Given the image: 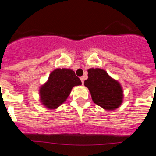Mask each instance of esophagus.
<instances>
[{"label": "esophagus", "mask_w": 156, "mask_h": 156, "mask_svg": "<svg viewBox=\"0 0 156 156\" xmlns=\"http://www.w3.org/2000/svg\"><path fill=\"white\" fill-rule=\"evenodd\" d=\"M80 80H81L82 84H83V83H84V78H83V77H80Z\"/></svg>", "instance_id": "esophagus-1"}]
</instances>
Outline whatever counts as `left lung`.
<instances>
[{
  "mask_svg": "<svg viewBox=\"0 0 156 156\" xmlns=\"http://www.w3.org/2000/svg\"><path fill=\"white\" fill-rule=\"evenodd\" d=\"M84 86L89 89L93 102L104 110L114 111L120 107L124 98L121 83L103 69L90 68Z\"/></svg>",
  "mask_w": 156,
  "mask_h": 156,
  "instance_id": "obj_1",
  "label": "left lung"
}]
</instances>
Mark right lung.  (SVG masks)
Returning <instances> with one entry per match:
<instances>
[{
    "mask_svg": "<svg viewBox=\"0 0 156 156\" xmlns=\"http://www.w3.org/2000/svg\"><path fill=\"white\" fill-rule=\"evenodd\" d=\"M81 84L73 69L57 68L39 87V101L45 108L54 110L67 101L73 87Z\"/></svg>",
    "mask_w": 156,
    "mask_h": 156,
    "instance_id": "1",
    "label": "right lung"
}]
</instances>
